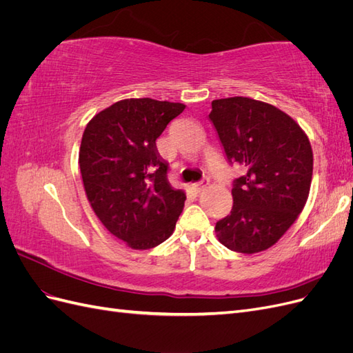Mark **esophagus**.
Listing matches in <instances>:
<instances>
[{
  "label": "esophagus",
  "instance_id": "esophagus-1",
  "mask_svg": "<svg viewBox=\"0 0 353 353\" xmlns=\"http://www.w3.org/2000/svg\"><path fill=\"white\" fill-rule=\"evenodd\" d=\"M206 187H208V181H201V183H199V184H193V190L196 191V193H201V191Z\"/></svg>",
  "mask_w": 353,
  "mask_h": 353
}]
</instances>
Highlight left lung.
I'll return each instance as SVG.
<instances>
[{
  "mask_svg": "<svg viewBox=\"0 0 353 353\" xmlns=\"http://www.w3.org/2000/svg\"><path fill=\"white\" fill-rule=\"evenodd\" d=\"M209 119L227 160L244 172L234 181L232 210L216 222V237L234 252H263L306 205L314 169L311 143L293 117L249 97L213 100Z\"/></svg>",
  "mask_w": 353,
  "mask_h": 353,
  "instance_id": "1",
  "label": "left lung"
}]
</instances>
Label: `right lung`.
I'll use <instances>...</instances> for the list:
<instances>
[{
    "label": "right lung",
    "mask_w": 353,
    "mask_h": 353,
    "mask_svg": "<svg viewBox=\"0 0 353 353\" xmlns=\"http://www.w3.org/2000/svg\"><path fill=\"white\" fill-rule=\"evenodd\" d=\"M185 109L183 103L126 99L95 114L85 128L79 168L95 215L134 250L168 240L184 209L185 193L166 179L156 140Z\"/></svg>",
    "instance_id": "add662e5"
}]
</instances>
